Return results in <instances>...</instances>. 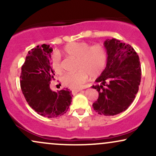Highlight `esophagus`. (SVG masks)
Segmentation results:
<instances>
[{"instance_id": "34e87169", "label": "esophagus", "mask_w": 156, "mask_h": 156, "mask_svg": "<svg viewBox=\"0 0 156 156\" xmlns=\"http://www.w3.org/2000/svg\"><path fill=\"white\" fill-rule=\"evenodd\" d=\"M82 89H73V90L72 91V92H73V94H76V93H78V92H79L80 91H81Z\"/></svg>"}]
</instances>
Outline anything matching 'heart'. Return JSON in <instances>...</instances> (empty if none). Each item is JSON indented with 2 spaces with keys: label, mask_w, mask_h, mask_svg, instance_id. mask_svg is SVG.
I'll return each mask as SVG.
<instances>
[{
  "label": "heart",
  "mask_w": 156,
  "mask_h": 156,
  "mask_svg": "<svg viewBox=\"0 0 156 156\" xmlns=\"http://www.w3.org/2000/svg\"><path fill=\"white\" fill-rule=\"evenodd\" d=\"M64 52L77 58L76 73H67L62 77V82L65 87L76 89L81 88L88 78L99 76L104 69L107 61V52L104 46L100 44L89 46L87 42H70L64 48ZM51 65L57 73L62 71L60 56L54 53Z\"/></svg>",
  "instance_id": "heart-1"
}]
</instances>
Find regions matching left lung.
<instances>
[{
    "instance_id": "left-lung-1",
    "label": "left lung",
    "mask_w": 156,
    "mask_h": 156,
    "mask_svg": "<svg viewBox=\"0 0 156 156\" xmlns=\"http://www.w3.org/2000/svg\"><path fill=\"white\" fill-rule=\"evenodd\" d=\"M107 64L92 88L99 93L92 104L101 115L114 116L125 112L139 91L141 70L139 55L130 44L117 39H106Z\"/></svg>"
}]
</instances>
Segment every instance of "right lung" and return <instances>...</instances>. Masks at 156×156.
<instances>
[{
  "instance_id": "obj_1",
  "label": "right lung",
  "mask_w": 156,
  "mask_h": 156,
  "mask_svg": "<svg viewBox=\"0 0 156 156\" xmlns=\"http://www.w3.org/2000/svg\"><path fill=\"white\" fill-rule=\"evenodd\" d=\"M53 48L48 44L28 51L21 67L20 87L27 103L39 115L57 117L67 112L72 102V92L67 88L58 92L52 91L50 83L55 80L51 67Z\"/></svg>"
}]
</instances>
